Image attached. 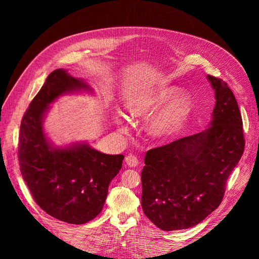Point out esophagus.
I'll list each match as a JSON object with an SVG mask.
<instances>
[{
  "label": "esophagus",
  "mask_w": 259,
  "mask_h": 259,
  "mask_svg": "<svg viewBox=\"0 0 259 259\" xmlns=\"http://www.w3.org/2000/svg\"><path fill=\"white\" fill-rule=\"evenodd\" d=\"M125 163H126V165H128L130 167L137 166L138 165L137 156H135L134 154H128L126 158H125Z\"/></svg>",
  "instance_id": "34e87169"
}]
</instances>
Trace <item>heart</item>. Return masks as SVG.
I'll list each match as a JSON object with an SVG mask.
<instances>
[{"label": "heart", "mask_w": 259, "mask_h": 259, "mask_svg": "<svg viewBox=\"0 0 259 259\" xmlns=\"http://www.w3.org/2000/svg\"><path fill=\"white\" fill-rule=\"evenodd\" d=\"M179 92L176 86H168L136 97L127 103V111L133 119H148L173 99ZM191 109V98L187 94L175 98L169 106L152 120L150 133L159 138L173 135L185 121ZM120 127L125 131L123 120L117 119Z\"/></svg>", "instance_id": "1"}]
</instances>
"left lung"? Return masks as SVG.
Listing matches in <instances>:
<instances>
[{"instance_id": "obj_1", "label": "left lung", "mask_w": 259, "mask_h": 259, "mask_svg": "<svg viewBox=\"0 0 259 259\" xmlns=\"http://www.w3.org/2000/svg\"><path fill=\"white\" fill-rule=\"evenodd\" d=\"M216 105L204 131L148 150L142 171L145 215L164 231L191 228L221 204L244 151L239 106L228 84L207 75Z\"/></svg>"}]
</instances>
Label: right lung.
<instances>
[{
  "label": "right lung",
  "mask_w": 259,
  "mask_h": 259,
  "mask_svg": "<svg viewBox=\"0 0 259 259\" xmlns=\"http://www.w3.org/2000/svg\"><path fill=\"white\" fill-rule=\"evenodd\" d=\"M82 89L90 90L66 70L53 71L22 116L18 142L20 171L35 203L52 217L73 225L89 223L100 213L124 159L83 144L54 149L46 140L42 121L49 105Z\"/></svg>",
  "instance_id": "right-lung-1"
}]
</instances>
